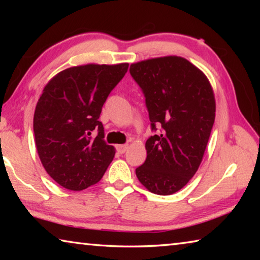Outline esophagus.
Listing matches in <instances>:
<instances>
[{
    "instance_id": "obj_1",
    "label": "esophagus",
    "mask_w": 260,
    "mask_h": 260,
    "mask_svg": "<svg viewBox=\"0 0 260 260\" xmlns=\"http://www.w3.org/2000/svg\"><path fill=\"white\" fill-rule=\"evenodd\" d=\"M127 148H128V146H126V144H119V146H117V151L119 153H124Z\"/></svg>"
}]
</instances>
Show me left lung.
Here are the masks:
<instances>
[{
    "label": "left lung",
    "mask_w": 260,
    "mask_h": 260,
    "mask_svg": "<svg viewBox=\"0 0 260 260\" xmlns=\"http://www.w3.org/2000/svg\"><path fill=\"white\" fill-rule=\"evenodd\" d=\"M146 96L152 129L147 159L135 170L157 195H172L189 182L203 159L215 118L213 88L203 71L180 56L156 57L131 65Z\"/></svg>",
    "instance_id": "1"
}]
</instances>
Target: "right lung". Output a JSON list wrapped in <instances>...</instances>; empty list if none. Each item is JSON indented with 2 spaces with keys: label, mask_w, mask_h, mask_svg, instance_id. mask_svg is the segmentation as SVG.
Returning <instances> with one entry per match:
<instances>
[{
  "label": "right lung",
  "mask_w": 260,
  "mask_h": 260,
  "mask_svg": "<svg viewBox=\"0 0 260 260\" xmlns=\"http://www.w3.org/2000/svg\"><path fill=\"white\" fill-rule=\"evenodd\" d=\"M128 70V63H89L65 69L42 90L33 118L38 155L51 179L79 191L98 183L116 149L104 142L99 120L108 96ZM99 131L95 139L91 132Z\"/></svg>",
  "instance_id": "right-lung-1"
}]
</instances>
